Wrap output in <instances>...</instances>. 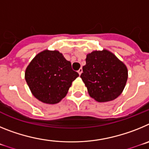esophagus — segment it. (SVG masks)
Here are the masks:
<instances>
[{
    "label": "esophagus",
    "mask_w": 149,
    "mask_h": 149,
    "mask_svg": "<svg viewBox=\"0 0 149 149\" xmlns=\"http://www.w3.org/2000/svg\"><path fill=\"white\" fill-rule=\"evenodd\" d=\"M77 72H78V74H80V75H81V73H82V72H83V68H80V69H79V70L77 71Z\"/></svg>",
    "instance_id": "34e87169"
}]
</instances>
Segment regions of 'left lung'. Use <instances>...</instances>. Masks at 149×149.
<instances>
[{
    "label": "left lung",
    "mask_w": 149,
    "mask_h": 149,
    "mask_svg": "<svg viewBox=\"0 0 149 149\" xmlns=\"http://www.w3.org/2000/svg\"><path fill=\"white\" fill-rule=\"evenodd\" d=\"M81 77L92 98L106 102L122 93L127 80V69L110 51H95L86 56Z\"/></svg>",
    "instance_id": "8db88e82"
}]
</instances>
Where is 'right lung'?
Masks as SVG:
<instances>
[{"label":"right lung","mask_w":149,"mask_h":149,"mask_svg":"<svg viewBox=\"0 0 149 149\" xmlns=\"http://www.w3.org/2000/svg\"><path fill=\"white\" fill-rule=\"evenodd\" d=\"M79 76L72 64L57 51L38 54L25 72V80L33 95L43 103L56 104L68 93Z\"/></svg>","instance_id":"add662e5"}]
</instances>
